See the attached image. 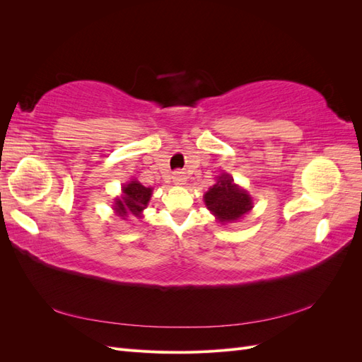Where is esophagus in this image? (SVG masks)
<instances>
[{"instance_id": "obj_1", "label": "esophagus", "mask_w": 362, "mask_h": 362, "mask_svg": "<svg viewBox=\"0 0 362 362\" xmlns=\"http://www.w3.org/2000/svg\"><path fill=\"white\" fill-rule=\"evenodd\" d=\"M185 180H187V178H185V175H184V172H175L173 173V177H172V181L175 182V184H177V185H182V184H185Z\"/></svg>"}]
</instances>
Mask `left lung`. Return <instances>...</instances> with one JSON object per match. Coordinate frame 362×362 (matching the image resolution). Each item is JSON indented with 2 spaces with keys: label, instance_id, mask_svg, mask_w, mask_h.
I'll return each instance as SVG.
<instances>
[{
  "label": "left lung",
  "instance_id": "left-lung-1",
  "mask_svg": "<svg viewBox=\"0 0 362 362\" xmlns=\"http://www.w3.org/2000/svg\"><path fill=\"white\" fill-rule=\"evenodd\" d=\"M204 201L221 223L237 222L254 206L249 193L234 184L233 177L228 173L218 177L217 182L204 194Z\"/></svg>",
  "mask_w": 362,
  "mask_h": 362
}]
</instances>
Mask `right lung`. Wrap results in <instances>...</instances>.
<instances>
[{"label":"right lung","mask_w":362,"mask_h":362,"mask_svg":"<svg viewBox=\"0 0 362 362\" xmlns=\"http://www.w3.org/2000/svg\"><path fill=\"white\" fill-rule=\"evenodd\" d=\"M151 196V187H145L139 181H129L122 187V196L115 201L113 210L122 218H127L129 214L141 217V211L148 206Z\"/></svg>","instance_id":"obj_1"}]
</instances>
